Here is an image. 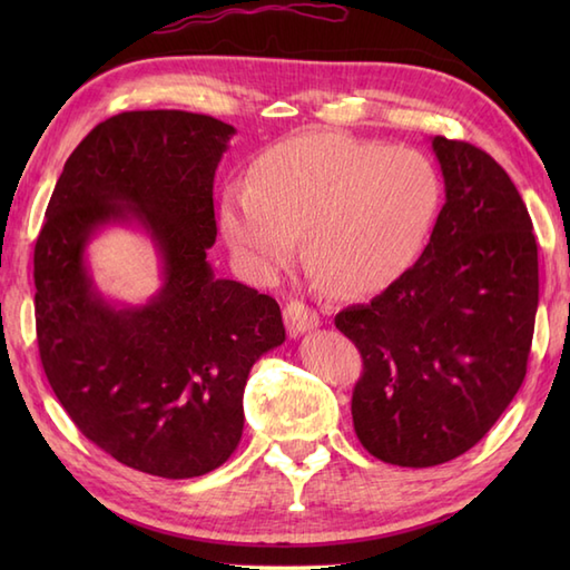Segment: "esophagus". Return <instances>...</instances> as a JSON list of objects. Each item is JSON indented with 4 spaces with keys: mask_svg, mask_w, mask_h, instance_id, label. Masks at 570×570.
I'll list each match as a JSON object with an SVG mask.
<instances>
[{
    "mask_svg": "<svg viewBox=\"0 0 570 570\" xmlns=\"http://www.w3.org/2000/svg\"><path fill=\"white\" fill-rule=\"evenodd\" d=\"M284 323H286V331L288 335H301L306 331H313L321 325V318L316 311H311L308 306L301 304V301H288L284 306Z\"/></svg>",
    "mask_w": 570,
    "mask_h": 570,
    "instance_id": "34e87169",
    "label": "esophagus"
}]
</instances>
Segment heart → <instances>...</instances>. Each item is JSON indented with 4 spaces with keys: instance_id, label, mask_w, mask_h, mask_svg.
<instances>
[{
    "instance_id": "1",
    "label": "heart",
    "mask_w": 570,
    "mask_h": 570,
    "mask_svg": "<svg viewBox=\"0 0 570 570\" xmlns=\"http://www.w3.org/2000/svg\"><path fill=\"white\" fill-rule=\"evenodd\" d=\"M439 205L441 176L426 154L318 131L266 149L247 186H227L220 229L259 278L286 269L304 235L318 282L341 298H362L411 269Z\"/></svg>"
}]
</instances>
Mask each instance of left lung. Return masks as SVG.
I'll use <instances>...</instances> for the list:
<instances>
[{
	"instance_id": "left-lung-1",
	"label": "left lung",
	"mask_w": 570,
	"mask_h": 570,
	"mask_svg": "<svg viewBox=\"0 0 570 570\" xmlns=\"http://www.w3.org/2000/svg\"><path fill=\"white\" fill-rule=\"evenodd\" d=\"M445 203L411 269L335 316L362 374L353 423L367 453L402 468L470 451L524 382L539 306L527 205L488 151L433 137Z\"/></svg>"
}]
</instances>
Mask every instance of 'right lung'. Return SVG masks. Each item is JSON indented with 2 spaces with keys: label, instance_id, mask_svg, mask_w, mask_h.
I'll use <instances>...</instances> for the list:
<instances>
[{
  "label": "right lung",
  "instance_id": "1",
  "mask_svg": "<svg viewBox=\"0 0 570 570\" xmlns=\"http://www.w3.org/2000/svg\"><path fill=\"white\" fill-rule=\"evenodd\" d=\"M235 127L184 110L105 119L68 156L33 249L36 337L48 384L85 439L119 463L198 478L235 453L245 384L286 341L278 304L215 278L213 178ZM135 219L160 249L149 305L112 307L83 247L98 226Z\"/></svg>",
  "mask_w": 570,
  "mask_h": 570
}]
</instances>
